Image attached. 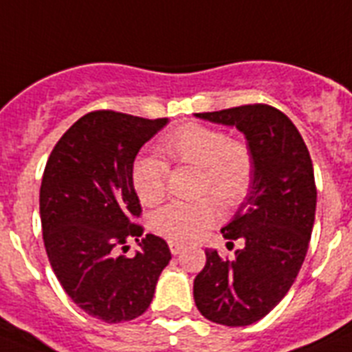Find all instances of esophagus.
<instances>
[{
    "mask_svg": "<svg viewBox=\"0 0 352 352\" xmlns=\"http://www.w3.org/2000/svg\"><path fill=\"white\" fill-rule=\"evenodd\" d=\"M169 248H170V254L178 255L179 252L185 248V245H183V243H179V241H169Z\"/></svg>",
    "mask_w": 352,
    "mask_h": 352,
    "instance_id": "34e87169",
    "label": "esophagus"
}]
</instances>
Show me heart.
Masks as SVG:
<instances>
[{
  "label": "heart",
  "mask_w": 352,
  "mask_h": 352,
  "mask_svg": "<svg viewBox=\"0 0 352 352\" xmlns=\"http://www.w3.org/2000/svg\"><path fill=\"white\" fill-rule=\"evenodd\" d=\"M158 153L178 165L201 170L199 194H214L225 207H237L254 183V155L250 145L228 138L225 131L201 124H185L158 142ZM131 182L144 205H156L167 194L169 167L156 156H142L131 170ZM216 197L196 201H173L160 208L151 226L156 234L173 241L201 237L219 219Z\"/></svg>",
  "instance_id": "b5f03b06"
}]
</instances>
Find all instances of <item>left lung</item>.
Segmentation results:
<instances>
[{"mask_svg":"<svg viewBox=\"0 0 352 352\" xmlns=\"http://www.w3.org/2000/svg\"><path fill=\"white\" fill-rule=\"evenodd\" d=\"M235 126L254 155L248 199L221 230L243 239L235 259L205 250V268L194 278V302L205 318L239 327L268 315L295 283L315 223L316 187L309 151L293 122L268 104L196 113Z\"/></svg>","mask_w":352,"mask_h":352,"instance_id":"left-lung-1","label":"left lung"}]
</instances>
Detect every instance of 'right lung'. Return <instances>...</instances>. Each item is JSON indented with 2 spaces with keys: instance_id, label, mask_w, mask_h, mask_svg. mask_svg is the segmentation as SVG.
<instances>
[{
  "instance_id": "right-lung-1",
  "label": "right lung",
  "mask_w": 352,
  "mask_h": 352,
  "mask_svg": "<svg viewBox=\"0 0 352 352\" xmlns=\"http://www.w3.org/2000/svg\"><path fill=\"white\" fill-rule=\"evenodd\" d=\"M167 118L98 109L78 118L55 144L39 192L46 254L68 297L107 324L133 320L149 307L170 250L138 225L142 207L131 170L142 145ZM142 237L135 258L129 239Z\"/></svg>"
}]
</instances>
